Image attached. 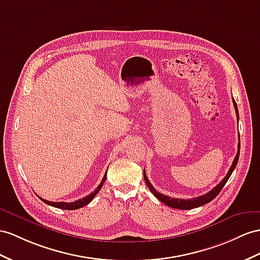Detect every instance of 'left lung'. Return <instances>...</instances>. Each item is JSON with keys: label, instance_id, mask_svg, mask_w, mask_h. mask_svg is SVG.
I'll list each match as a JSON object with an SVG mask.
<instances>
[{"label": "left lung", "instance_id": "8db88e82", "mask_svg": "<svg viewBox=\"0 0 260 260\" xmlns=\"http://www.w3.org/2000/svg\"><path fill=\"white\" fill-rule=\"evenodd\" d=\"M233 104H234V108L236 111V115H237V119H238V109H237V104L235 102V100L233 99ZM239 150H241V143H238V149H237V154L236 157L234 159V161H233L231 168L228 172V175L225 176V178L223 180L219 182L216 187L213 188L210 192L208 193H205L203 196H200L197 197L194 199H188V200H182V199H174V198H170L167 196H164L160 192H158L154 187H152V184L150 183V181L148 180L147 176L145 174V169H144V179L146 181V184H147L148 189L150 190V192L152 194H154L158 200H160L162 203H165L166 205L170 206V208H174V209H179V210H190V209H194V208H199V206L204 205L206 203H209L210 201H212L213 199H215L217 197V194L221 192V190L223 189V187L225 185V183L228 182V180L230 179L232 172L234 171L236 165L238 162V158H239Z\"/></svg>", "mask_w": 260, "mask_h": 260}]
</instances>
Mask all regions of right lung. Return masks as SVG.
<instances>
[{"instance_id":"1","label":"right lung","mask_w":260,"mask_h":260,"mask_svg":"<svg viewBox=\"0 0 260 260\" xmlns=\"http://www.w3.org/2000/svg\"><path fill=\"white\" fill-rule=\"evenodd\" d=\"M106 171H108V170H106ZM105 180H106V172H105V175H104V177L102 179L101 183L98 185V188L94 191H93L92 193L84 197L83 199H79V200H77V201H73V202H70V203H68V202H50V201H47V200H44V199L39 198V197L38 198L41 199L42 201H44L45 203H47L48 205L55 206V208H58V209H62V210H77V209H80V208H83V206H85L86 204H89L92 201L93 198H94L98 194V192L100 191V189L102 188V185L105 182Z\"/></svg>"}]
</instances>
